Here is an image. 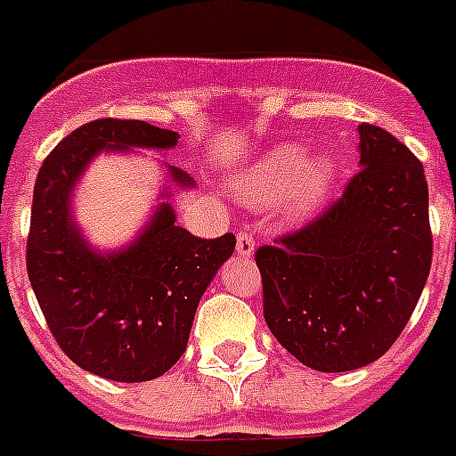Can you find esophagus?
Here are the masks:
<instances>
[{
  "label": "esophagus",
  "instance_id": "1",
  "mask_svg": "<svg viewBox=\"0 0 456 456\" xmlns=\"http://www.w3.org/2000/svg\"><path fill=\"white\" fill-rule=\"evenodd\" d=\"M236 253H239L240 257H253L255 255V239L250 232H246V229H240L239 236H236Z\"/></svg>",
  "mask_w": 456,
  "mask_h": 456
}]
</instances>
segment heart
<instances>
[{
	"label": "heart",
	"mask_w": 456,
	"mask_h": 456,
	"mask_svg": "<svg viewBox=\"0 0 456 456\" xmlns=\"http://www.w3.org/2000/svg\"><path fill=\"white\" fill-rule=\"evenodd\" d=\"M337 177L330 157H309L297 142H281L240 166L229 184L240 201L265 208L283 201L292 216H309L328 199Z\"/></svg>",
	"instance_id": "obj_1"
}]
</instances>
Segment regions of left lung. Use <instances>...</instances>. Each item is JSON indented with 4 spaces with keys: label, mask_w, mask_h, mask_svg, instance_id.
<instances>
[{
    "label": "left lung",
    "mask_w": 456,
    "mask_h": 456,
    "mask_svg": "<svg viewBox=\"0 0 456 456\" xmlns=\"http://www.w3.org/2000/svg\"><path fill=\"white\" fill-rule=\"evenodd\" d=\"M361 170L328 213L262 246L265 321L306 368L349 372L382 358L431 272L428 184L412 151L358 126Z\"/></svg>",
    "instance_id": "1"
}]
</instances>
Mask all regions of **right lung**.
<instances>
[{
	"label": "right lung",
	"instance_id": "obj_1",
	"mask_svg": "<svg viewBox=\"0 0 456 456\" xmlns=\"http://www.w3.org/2000/svg\"><path fill=\"white\" fill-rule=\"evenodd\" d=\"M180 140L147 121L98 119L62 140L39 168L28 239V276L55 342L81 370L112 382H150L187 349L196 306L232 257L234 234L196 239L175 224L170 199L191 190L161 164L164 190L138 234L94 246L74 217V194L100 154L173 150Z\"/></svg>",
	"mask_w": 456,
	"mask_h": 456
}]
</instances>
